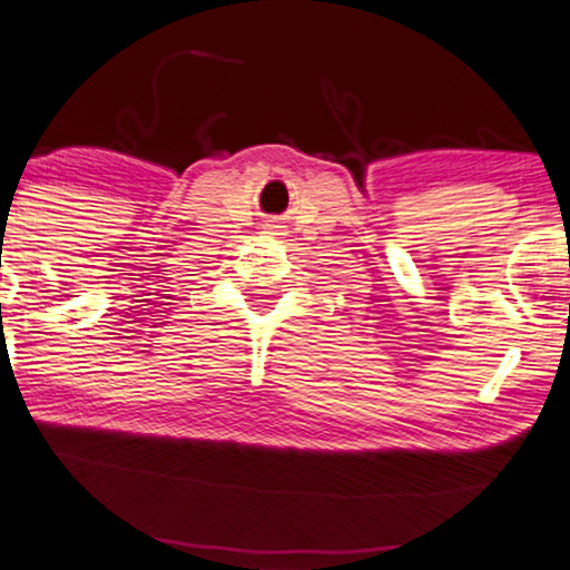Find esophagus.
<instances>
[{
    "label": "esophagus",
    "instance_id": "1",
    "mask_svg": "<svg viewBox=\"0 0 570 570\" xmlns=\"http://www.w3.org/2000/svg\"><path fill=\"white\" fill-rule=\"evenodd\" d=\"M285 225H279L277 220H267L264 223V233H272V236H283Z\"/></svg>",
    "mask_w": 570,
    "mask_h": 570
}]
</instances>
